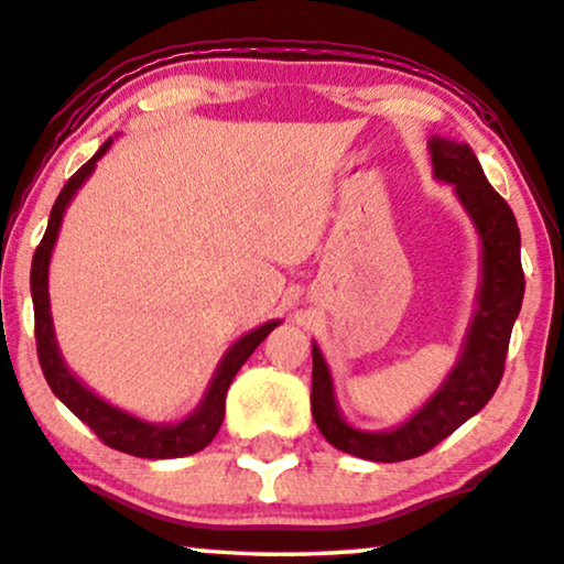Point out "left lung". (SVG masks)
<instances>
[{"label":"left lung","mask_w":564,"mask_h":564,"mask_svg":"<svg viewBox=\"0 0 564 564\" xmlns=\"http://www.w3.org/2000/svg\"><path fill=\"white\" fill-rule=\"evenodd\" d=\"M430 153L434 176L455 186L457 199L470 214L482 245L478 312L467 329L457 365L440 391L406 424L391 432H362L339 414L329 368L319 347L312 345V416L316 426L332 447L372 463H401L424 455L486 406L503 378L511 329L521 312L527 285L517 217L503 196L488 184L473 148L465 142L432 138Z\"/></svg>","instance_id":"8db88e82"}]
</instances>
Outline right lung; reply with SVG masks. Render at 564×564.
Instances as JSON below:
<instances>
[{
  "label": "right lung",
  "mask_w": 564,
  "mask_h": 564,
  "mask_svg": "<svg viewBox=\"0 0 564 564\" xmlns=\"http://www.w3.org/2000/svg\"><path fill=\"white\" fill-rule=\"evenodd\" d=\"M112 140H107L94 158H89L74 176L68 178V184L61 188L58 199H55L51 209V219H47V229L43 235L41 245H37L33 256V271H30V291H33V308H35V343H37V360H41L43 376L51 386V391L82 419L84 424L91 426V432L107 444V447L127 452L134 457H148V459H171V457H184L194 455V452L204 449L214 437H217L221 419H225V399L227 388L237 376V370L242 368L245 360L256 352V347L279 327L281 322H265L263 327L252 329L250 335L237 339L229 347L225 358H221L217 372H214L209 391H206L204 401L192 416H186L178 424H148L142 419L124 414L122 409L112 406L105 399H99L97 393H91L74 372L66 368V362L61 358L58 343H55L53 319H51V299H47V265H51V252L58 237L63 214L66 206L74 199V194L82 188L86 178L91 176L94 165L101 155L107 153Z\"/></svg>",
  "instance_id": "add662e5"
}]
</instances>
